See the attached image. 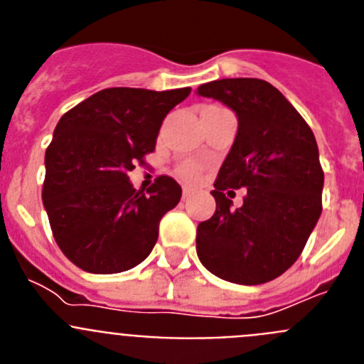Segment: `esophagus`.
<instances>
[{"instance_id":"esophagus-1","label":"esophagus","mask_w":364,"mask_h":364,"mask_svg":"<svg viewBox=\"0 0 364 364\" xmlns=\"http://www.w3.org/2000/svg\"><path fill=\"white\" fill-rule=\"evenodd\" d=\"M191 195H193V189H189V188L182 189V198H184V200H188V198L191 197Z\"/></svg>"}]
</instances>
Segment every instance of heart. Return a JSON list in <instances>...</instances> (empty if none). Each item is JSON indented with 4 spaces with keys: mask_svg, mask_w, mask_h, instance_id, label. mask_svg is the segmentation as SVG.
<instances>
[{
    "mask_svg": "<svg viewBox=\"0 0 364 364\" xmlns=\"http://www.w3.org/2000/svg\"><path fill=\"white\" fill-rule=\"evenodd\" d=\"M175 173L180 180H184V182H197L200 178L202 167L200 164L195 162V160H184V162H180L178 166L175 167Z\"/></svg>",
    "mask_w": 364,
    "mask_h": 364,
    "instance_id": "1",
    "label": "heart"
}]
</instances>
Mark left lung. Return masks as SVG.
<instances>
[{
    "instance_id": "1",
    "label": "left lung",
    "mask_w": 364,
    "mask_h": 364,
    "mask_svg": "<svg viewBox=\"0 0 364 364\" xmlns=\"http://www.w3.org/2000/svg\"><path fill=\"white\" fill-rule=\"evenodd\" d=\"M198 95L220 100L239 131L211 195L217 210L197 228V255L213 275L237 284L273 281L302 253L323 210L324 173L310 125L272 83L215 80ZM245 204L230 208L233 188Z\"/></svg>"
}]
</instances>
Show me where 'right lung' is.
Listing matches in <instances>:
<instances>
[{
    "instance_id": "1",
    "label": "right lung",
    "mask_w": 364,
    "mask_h": 364,
    "mask_svg": "<svg viewBox=\"0 0 364 364\" xmlns=\"http://www.w3.org/2000/svg\"><path fill=\"white\" fill-rule=\"evenodd\" d=\"M191 89L111 87L67 111L45 151L41 198L63 255L89 273L134 268L159 239L160 218L182 197L162 175L144 193L127 173L153 153L164 118Z\"/></svg>"
}]
</instances>
